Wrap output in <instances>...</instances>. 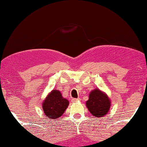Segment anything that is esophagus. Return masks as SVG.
I'll use <instances>...</instances> for the list:
<instances>
[{"mask_svg":"<svg viewBox=\"0 0 147 147\" xmlns=\"http://www.w3.org/2000/svg\"><path fill=\"white\" fill-rule=\"evenodd\" d=\"M79 100H80V99H79V98H77V99H72V102H78V101H79Z\"/></svg>","mask_w":147,"mask_h":147,"instance_id":"esophagus-1","label":"esophagus"}]
</instances>
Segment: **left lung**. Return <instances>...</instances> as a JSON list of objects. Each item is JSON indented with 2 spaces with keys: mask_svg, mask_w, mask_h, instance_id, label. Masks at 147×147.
Returning <instances> with one entry per match:
<instances>
[{
  "mask_svg": "<svg viewBox=\"0 0 147 147\" xmlns=\"http://www.w3.org/2000/svg\"><path fill=\"white\" fill-rule=\"evenodd\" d=\"M86 105L92 115L96 117H103L109 113L111 100L105 92L96 88L90 92Z\"/></svg>",
  "mask_w": 147,
  "mask_h": 147,
  "instance_id": "8db88e82",
  "label": "left lung"
}]
</instances>
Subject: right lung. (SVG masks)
Instances as JSON below:
<instances>
[{
  "mask_svg": "<svg viewBox=\"0 0 147 147\" xmlns=\"http://www.w3.org/2000/svg\"><path fill=\"white\" fill-rule=\"evenodd\" d=\"M69 105L68 99L63 98L59 90H52L43 102V111L46 117L55 119L60 117Z\"/></svg>",
  "mask_w": 147,
  "mask_h": 147,
  "instance_id": "obj_1",
  "label": "right lung"
}]
</instances>
